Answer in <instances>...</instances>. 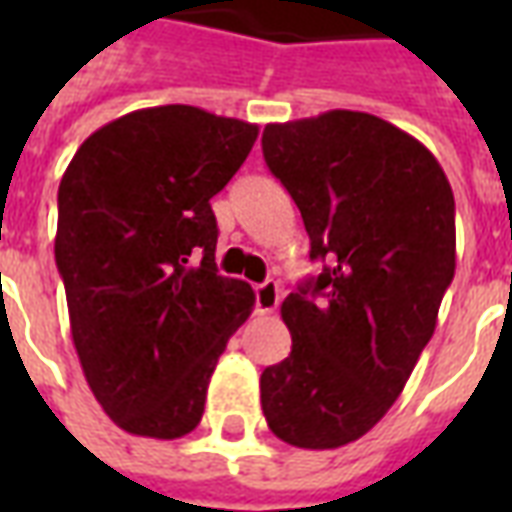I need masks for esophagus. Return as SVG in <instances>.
Wrapping results in <instances>:
<instances>
[{
	"label": "esophagus",
	"mask_w": 512,
	"mask_h": 512,
	"mask_svg": "<svg viewBox=\"0 0 512 512\" xmlns=\"http://www.w3.org/2000/svg\"><path fill=\"white\" fill-rule=\"evenodd\" d=\"M279 285L274 279H266L263 285H257L255 288V307L260 315H271V312L279 307Z\"/></svg>",
	"instance_id": "1"
}]
</instances>
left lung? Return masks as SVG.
<instances>
[{"label": "left lung", "mask_w": 512, "mask_h": 512, "mask_svg": "<svg viewBox=\"0 0 512 512\" xmlns=\"http://www.w3.org/2000/svg\"><path fill=\"white\" fill-rule=\"evenodd\" d=\"M268 169L329 266L282 301L293 348L260 376L271 433L301 450L362 439L395 403L455 274V200L419 139L332 109L268 123Z\"/></svg>", "instance_id": "left-lung-1"}]
</instances>
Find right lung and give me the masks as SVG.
<instances>
[{
  "label": "right lung",
  "mask_w": 512,
  "mask_h": 512,
  "mask_svg": "<svg viewBox=\"0 0 512 512\" xmlns=\"http://www.w3.org/2000/svg\"><path fill=\"white\" fill-rule=\"evenodd\" d=\"M255 139V123L150 106L87 136L62 175L54 257L73 345L106 417L134 436L200 425L213 367L252 315V288L213 263L211 197Z\"/></svg>",
  "instance_id": "right-lung-1"
}]
</instances>
